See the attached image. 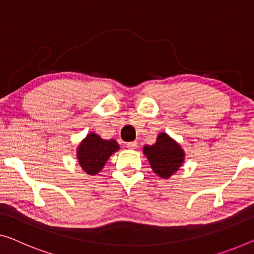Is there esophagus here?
I'll return each mask as SVG.
<instances>
[{"label": "esophagus", "mask_w": 254, "mask_h": 254, "mask_svg": "<svg viewBox=\"0 0 254 254\" xmlns=\"http://www.w3.org/2000/svg\"><path fill=\"white\" fill-rule=\"evenodd\" d=\"M127 148L131 149V150L135 149V148H137V142H127Z\"/></svg>", "instance_id": "esophagus-1"}]
</instances>
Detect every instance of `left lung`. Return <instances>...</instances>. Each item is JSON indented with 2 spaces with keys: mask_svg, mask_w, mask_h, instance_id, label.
Returning a JSON list of instances; mask_svg holds the SVG:
<instances>
[{
  "mask_svg": "<svg viewBox=\"0 0 254 254\" xmlns=\"http://www.w3.org/2000/svg\"><path fill=\"white\" fill-rule=\"evenodd\" d=\"M143 154L148 158L153 171L164 179L177 172L185 160V153L179 143L164 132L158 134L154 145L143 146Z\"/></svg>",
  "mask_w": 254,
  "mask_h": 254,
  "instance_id": "8db88e82",
  "label": "left lung"
}]
</instances>
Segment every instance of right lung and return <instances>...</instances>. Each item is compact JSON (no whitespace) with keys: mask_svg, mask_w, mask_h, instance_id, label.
I'll list each match as a JSON object with an SVG mask.
<instances>
[{"mask_svg":"<svg viewBox=\"0 0 254 254\" xmlns=\"http://www.w3.org/2000/svg\"><path fill=\"white\" fill-rule=\"evenodd\" d=\"M119 149V143L114 139L105 140L97 133H89L77 148L78 163L88 175L94 176L101 171L111 155Z\"/></svg>","mask_w":254,"mask_h":254,"instance_id":"obj_1","label":"right lung"}]
</instances>
